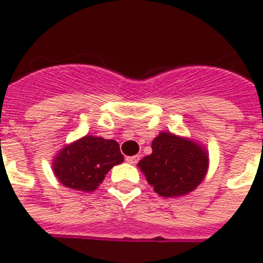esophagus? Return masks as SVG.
<instances>
[{
  "label": "esophagus",
  "instance_id": "34e87169",
  "mask_svg": "<svg viewBox=\"0 0 263 263\" xmlns=\"http://www.w3.org/2000/svg\"><path fill=\"white\" fill-rule=\"evenodd\" d=\"M139 160V155H133V157H126V162L130 164H137Z\"/></svg>",
  "mask_w": 263,
  "mask_h": 263
}]
</instances>
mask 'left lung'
Instances as JSON below:
<instances>
[{
	"label": "left lung",
	"instance_id": "8db88e82",
	"mask_svg": "<svg viewBox=\"0 0 263 263\" xmlns=\"http://www.w3.org/2000/svg\"><path fill=\"white\" fill-rule=\"evenodd\" d=\"M153 153L138 166L148 184L164 197L182 196L200 184L208 167V157L195 142L160 133L152 143Z\"/></svg>",
	"mask_w": 263,
	"mask_h": 263
}]
</instances>
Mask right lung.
Returning <instances> with one entry per match:
<instances>
[{"instance_id":"obj_1","label":"right lung","mask_w":263,"mask_h":263,"mask_svg":"<svg viewBox=\"0 0 263 263\" xmlns=\"http://www.w3.org/2000/svg\"><path fill=\"white\" fill-rule=\"evenodd\" d=\"M124 162L120 145L113 139L87 136L67 146L53 160V173L63 185L93 191L116 164Z\"/></svg>"}]
</instances>
